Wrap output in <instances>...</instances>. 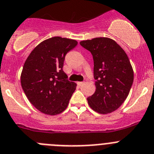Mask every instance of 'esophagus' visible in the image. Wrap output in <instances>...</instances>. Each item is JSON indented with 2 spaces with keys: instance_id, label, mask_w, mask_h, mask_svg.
<instances>
[{
  "instance_id": "34e87169",
  "label": "esophagus",
  "mask_w": 154,
  "mask_h": 154,
  "mask_svg": "<svg viewBox=\"0 0 154 154\" xmlns=\"http://www.w3.org/2000/svg\"><path fill=\"white\" fill-rule=\"evenodd\" d=\"M84 84V82H77V85L79 86H82Z\"/></svg>"
}]
</instances>
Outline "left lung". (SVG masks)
Listing matches in <instances>:
<instances>
[{"label":"left lung","mask_w":154,"mask_h":154,"mask_svg":"<svg viewBox=\"0 0 154 154\" xmlns=\"http://www.w3.org/2000/svg\"><path fill=\"white\" fill-rule=\"evenodd\" d=\"M94 59L96 91L87 98L92 110L101 114L117 110L127 99L134 82V70L123 48L108 37L80 41Z\"/></svg>","instance_id":"8db88e82"}]
</instances>
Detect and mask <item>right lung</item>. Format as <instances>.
<instances>
[{
  "label": "right lung",
  "mask_w": 154,
  "mask_h": 154,
  "mask_svg": "<svg viewBox=\"0 0 154 154\" xmlns=\"http://www.w3.org/2000/svg\"><path fill=\"white\" fill-rule=\"evenodd\" d=\"M77 45L75 40L51 37L38 44L23 64L20 75L23 91L43 113L59 114L68 106L77 84L67 80L63 61L67 52Z\"/></svg>",
  "instance_id": "add662e5"
}]
</instances>
